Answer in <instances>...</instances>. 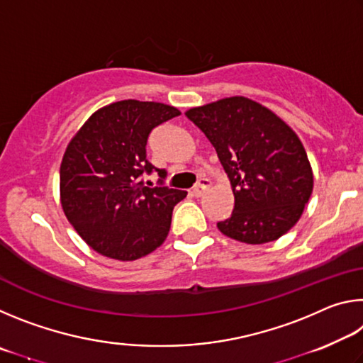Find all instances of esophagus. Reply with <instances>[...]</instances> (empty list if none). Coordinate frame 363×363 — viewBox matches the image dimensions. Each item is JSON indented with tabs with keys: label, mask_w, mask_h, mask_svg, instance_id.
Segmentation results:
<instances>
[{
	"label": "esophagus",
	"mask_w": 363,
	"mask_h": 363,
	"mask_svg": "<svg viewBox=\"0 0 363 363\" xmlns=\"http://www.w3.org/2000/svg\"><path fill=\"white\" fill-rule=\"evenodd\" d=\"M210 189V181L206 179V177H201V179L195 184V187H194V195L195 196H201L203 195L206 190Z\"/></svg>",
	"instance_id": "1"
}]
</instances>
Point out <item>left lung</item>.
<instances>
[{"label":"left lung","mask_w":363,"mask_h":363,"mask_svg":"<svg viewBox=\"0 0 363 363\" xmlns=\"http://www.w3.org/2000/svg\"><path fill=\"white\" fill-rule=\"evenodd\" d=\"M216 149L235 199L218 229L233 240L261 245L298 223L314 187V174L298 134L272 110L243 96L189 108Z\"/></svg>","instance_id":"left-lung-1"}]
</instances>
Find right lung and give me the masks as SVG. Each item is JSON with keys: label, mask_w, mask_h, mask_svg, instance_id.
I'll return each mask as SVG.
<instances>
[{"label": "right lung", "mask_w": 363, "mask_h": 363, "mask_svg": "<svg viewBox=\"0 0 363 363\" xmlns=\"http://www.w3.org/2000/svg\"><path fill=\"white\" fill-rule=\"evenodd\" d=\"M181 115L173 106L136 99L102 107L84 121L60 163V205L91 248L118 261L147 256L164 242L176 203L186 190L147 187L152 130Z\"/></svg>", "instance_id": "1"}]
</instances>
